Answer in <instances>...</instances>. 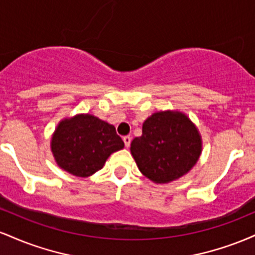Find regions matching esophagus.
Returning <instances> with one entry per match:
<instances>
[{
	"instance_id": "obj_1",
	"label": "esophagus",
	"mask_w": 255,
	"mask_h": 255,
	"mask_svg": "<svg viewBox=\"0 0 255 255\" xmlns=\"http://www.w3.org/2000/svg\"><path fill=\"white\" fill-rule=\"evenodd\" d=\"M130 141H131V137L130 136H124V142H125V145H126V147H129V145H130Z\"/></svg>"
}]
</instances>
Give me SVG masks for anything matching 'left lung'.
Instances as JSON below:
<instances>
[{"mask_svg": "<svg viewBox=\"0 0 255 255\" xmlns=\"http://www.w3.org/2000/svg\"><path fill=\"white\" fill-rule=\"evenodd\" d=\"M201 150L197 126L178 110L152 114L142 124V135L130 144L139 170L154 183L172 182L191 171Z\"/></svg>", "mask_w": 255, "mask_h": 255, "instance_id": "1", "label": "left lung"}]
</instances>
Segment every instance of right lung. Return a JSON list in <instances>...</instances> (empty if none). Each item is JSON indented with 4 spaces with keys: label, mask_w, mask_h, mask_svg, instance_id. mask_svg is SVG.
<instances>
[{
    "label": "right lung",
    "mask_w": 255,
    "mask_h": 255,
    "mask_svg": "<svg viewBox=\"0 0 255 255\" xmlns=\"http://www.w3.org/2000/svg\"><path fill=\"white\" fill-rule=\"evenodd\" d=\"M50 147L62 170L89 177L101 170L110 154L122 150L125 144L113 125L91 114H78L58 122Z\"/></svg>",
    "instance_id": "add662e5"
}]
</instances>
